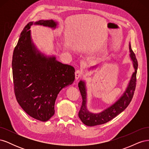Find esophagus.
<instances>
[{
  "label": "esophagus",
  "mask_w": 149,
  "mask_h": 149,
  "mask_svg": "<svg viewBox=\"0 0 149 149\" xmlns=\"http://www.w3.org/2000/svg\"><path fill=\"white\" fill-rule=\"evenodd\" d=\"M83 75V73L81 70H77L75 71V78L76 79H78L80 78L81 77H82Z\"/></svg>",
  "instance_id": "obj_1"
}]
</instances>
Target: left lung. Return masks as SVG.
Wrapping results in <instances>:
<instances>
[{"label":"left lung","instance_id":"1","mask_svg":"<svg viewBox=\"0 0 149 149\" xmlns=\"http://www.w3.org/2000/svg\"><path fill=\"white\" fill-rule=\"evenodd\" d=\"M129 50L130 52V56L133 61V65L135 68V72L133 73L128 87L119 100L116 102L113 105L98 114H93L89 112L86 108V92L85 83L83 81H80L78 83V87L82 96V105L79 110L78 116L83 123L88 126H94L105 124L109 120L114 119L118 114L121 113L126 109L130 102H131L134 96L135 89L136 87V74L138 67V62L136 55L132 51L131 46L129 43Z\"/></svg>","mask_w":149,"mask_h":149}]
</instances>
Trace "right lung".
Masks as SVG:
<instances>
[{"instance_id":"1","label":"right lung","mask_w":149,"mask_h":149,"mask_svg":"<svg viewBox=\"0 0 149 149\" xmlns=\"http://www.w3.org/2000/svg\"><path fill=\"white\" fill-rule=\"evenodd\" d=\"M26 25L20 34L12 56L13 89L16 100L31 118L48 120L55 114V102L58 93L75 79L74 68L47 58L35 49L30 37V26ZM35 24L55 28L53 20H41Z\"/></svg>"}]
</instances>
